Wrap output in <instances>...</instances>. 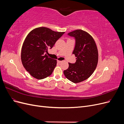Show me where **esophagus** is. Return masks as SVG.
I'll use <instances>...</instances> for the list:
<instances>
[{"label":"esophagus","mask_w":124,"mask_h":124,"mask_svg":"<svg viewBox=\"0 0 124 124\" xmlns=\"http://www.w3.org/2000/svg\"><path fill=\"white\" fill-rule=\"evenodd\" d=\"M62 61H57V62H58V63H61V62H62Z\"/></svg>","instance_id":"34e87169"}]
</instances>
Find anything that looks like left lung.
Segmentation results:
<instances>
[{
    "mask_svg": "<svg viewBox=\"0 0 124 124\" xmlns=\"http://www.w3.org/2000/svg\"><path fill=\"white\" fill-rule=\"evenodd\" d=\"M68 35L76 40L72 54L77 60L74 63H68V68L63 73L69 80L78 83L87 79L94 72L98 61V49L93 38L87 32L77 29Z\"/></svg>",
    "mask_w": 124,
    "mask_h": 124,
    "instance_id": "8db88e82",
    "label": "left lung"
}]
</instances>
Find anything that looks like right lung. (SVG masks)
<instances>
[{
	"mask_svg": "<svg viewBox=\"0 0 124 124\" xmlns=\"http://www.w3.org/2000/svg\"><path fill=\"white\" fill-rule=\"evenodd\" d=\"M65 32H57L41 27L30 32L21 51V61L25 69L37 79L46 78L53 72L57 61L50 58L46 52L52 48Z\"/></svg>",
	"mask_w": 124,
	"mask_h": 124,
	"instance_id": "right-lung-1",
	"label": "right lung"
}]
</instances>
